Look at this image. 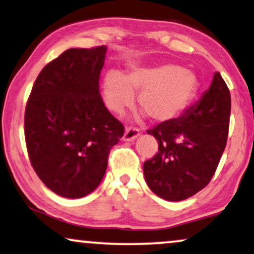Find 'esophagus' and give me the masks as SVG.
I'll return each instance as SVG.
<instances>
[{
  "label": "esophagus",
  "instance_id": "34e87169",
  "mask_svg": "<svg viewBox=\"0 0 254 254\" xmlns=\"http://www.w3.org/2000/svg\"><path fill=\"white\" fill-rule=\"evenodd\" d=\"M140 133L141 132H140L139 128L133 127V126L127 127L126 132H125V134H124V140L125 141H133L136 136H139Z\"/></svg>",
  "mask_w": 254,
  "mask_h": 254
}]
</instances>
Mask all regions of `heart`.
<instances>
[{"label": "heart", "mask_w": 254, "mask_h": 254, "mask_svg": "<svg viewBox=\"0 0 254 254\" xmlns=\"http://www.w3.org/2000/svg\"><path fill=\"white\" fill-rule=\"evenodd\" d=\"M198 89L195 71L175 64L139 67L124 76L109 73L102 83L103 100L111 111L122 114L133 105L134 94L139 93V105L156 121L178 117L190 105Z\"/></svg>", "instance_id": "heart-1"}]
</instances>
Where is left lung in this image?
Wrapping results in <instances>:
<instances>
[{"label": "left lung", "instance_id": "obj_1", "mask_svg": "<svg viewBox=\"0 0 254 254\" xmlns=\"http://www.w3.org/2000/svg\"><path fill=\"white\" fill-rule=\"evenodd\" d=\"M231 94L221 75L178 119L147 130L158 140V152L143 164L153 193L180 201L206 187L213 177L227 142Z\"/></svg>", "mask_w": 254, "mask_h": 254}]
</instances>
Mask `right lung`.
<instances>
[{"mask_svg":"<svg viewBox=\"0 0 254 254\" xmlns=\"http://www.w3.org/2000/svg\"><path fill=\"white\" fill-rule=\"evenodd\" d=\"M105 46L70 48L46 64L24 113L30 164L49 190L82 198L101 183L112 147L125 127L102 101L100 74Z\"/></svg>","mask_w":254,"mask_h":254,"instance_id":"obj_1","label":"right lung"}]
</instances>
